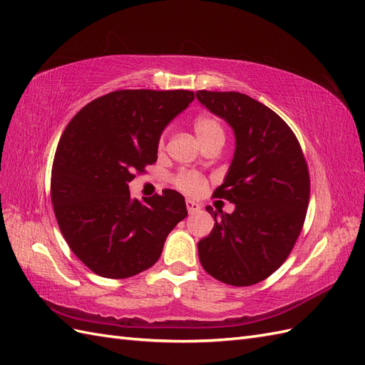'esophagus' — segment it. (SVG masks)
Masks as SVG:
<instances>
[{
    "mask_svg": "<svg viewBox=\"0 0 365 365\" xmlns=\"http://www.w3.org/2000/svg\"><path fill=\"white\" fill-rule=\"evenodd\" d=\"M200 208H202V207H200V203H197L195 200H191V199L186 200V210H188V212H190V214L200 211Z\"/></svg>",
    "mask_w": 365,
    "mask_h": 365,
    "instance_id": "obj_1",
    "label": "esophagus"
}]
</instances>
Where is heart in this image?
Segmentation results:
<instances>
[{
	"mask_svg": "<svg viewBox=\"0 0 365 365\" xmlns=\"http://www.w3.org/2000/svg\"><path fill=\"white\" fill-rule=\"evenodd\" d=\"M195 135L200 140L202 146L208 143H223L225 140V130L220 121L212 115H200L194 121ZM177 188H180L185 192L197 194L205 188V180L199 174L191 171H183L175 175L174 179Z\"/></svg>",
	"mask_w": 365,
	"mask_h": 365,
	"instance_id": "1",
	"label": "heart"
}]
</instances>
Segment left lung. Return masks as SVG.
Wrapping results in <instances>:
<instances>
[{
    "label": "left lung",
    "mask_w": 365,
    "mask_h": 365,
    "mask_svg": "<svg viewBox=\"0 0 365 365\" xmlns=\"http://www.w3.org/2000/svg\"><path fill=\"white\" fill-rule=\"evenodd\" d=\"M195 97L235 133L236 149L214 197L235 203L214 216L199 240L205 272L220 282L248 287L272 276L301 235L310 177L293 130L276 112L240 92L197 91Z\"/></svg>",
    "instance_id": "obj_1"
}]
</instances>
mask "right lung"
Returning <instances> with one entry per match:
<instances>
[{
    "instance_id": "right-lung-1",
    "label": "right lung",
    "mask_w": 365,
    "mask_h": 365,
    "mask_svg": "<svg viewBox=\"0 0 365 365\" xmlns=\"http://www.w3.org/2000/svg\"><path fill=\"white\" fill-rule=\"evenodd\" d=\"M192 100L191 91H115L88 103L64 129L52 166V205L72 253L96 274L145 272L188 216L182 194L165 190L138 202L129 182L155 163L165 128Z\"/></svg>"
}]
</instances>
